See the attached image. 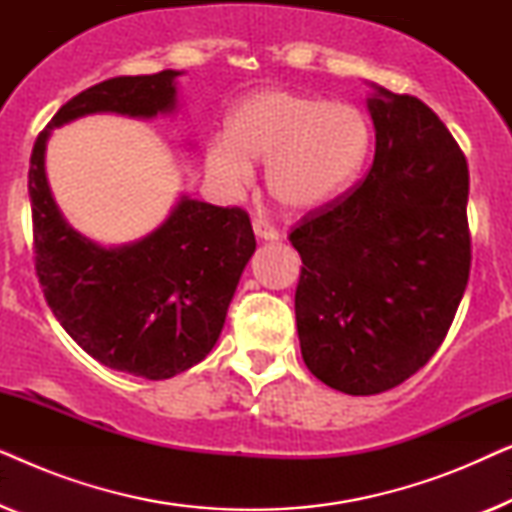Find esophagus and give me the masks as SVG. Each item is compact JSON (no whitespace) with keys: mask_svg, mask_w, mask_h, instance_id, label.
I'll return each mask as SVG.
<instances>
[{"mask_svg":"<svg viewBox=\"0 0 512 512\" xmlns=\"http://www.w3.org/2000/svg\"><path fill=\"white\" fill-rule=\"evenodd\" d=\"M251 226H254V233H256L258 240H263V242H275V240H279L277 228L270 226V223L265 221V219H254V223H251Z\"/></svg>","mask_w":512,"mask_h":512,"instance_id":"1","label":"esophagus"}]
</instances>
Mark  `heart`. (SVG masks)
<instances>
[{
	"label": "heart",
	"instance_id": "b5f03b06",
	"mask_svg": "<svg viewBox=\"0 0 512 512\" xmlns=\"http://www.w3.org/2000/svg\"><path fill=\"white\" fill-rule=\"evenodd\" d=\"M370 146L368 118L352 104L265 90L233 109L226 137L207 146L205 167L216 184L237 191L254 179L251 160L268 163L272 198L289 212L310 214L356 184Z\"/></svg>",
	"mask_w": 512,
	"mask_h": 512
}]
</instances>
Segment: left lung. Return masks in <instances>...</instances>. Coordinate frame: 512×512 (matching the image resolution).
I'll list each match as a JSON object with an SVG mask.
<instances>
[{
	"mask_svg": "<svg viewBox=\"0 0 512 512\" xmlns=\"http://www.w3.org/2000/svg\"><path fill=\"white\" fill-rule=\"evenodd\" d=\"M373 88L368 177L289 235L303 361L352 396L394 389L436 354L471 272L464 153L422 100Z\"/></svg>",
	"mask_w": 512,
	"mask_h": 512,
	"instance_id": "obj_1",
	"label": "left lung"
}]
</instances>
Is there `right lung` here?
Listing matches in <instances>:
<instances>
[{"mask_svg":"<svg viewBox=\"0 0 512 512\" xmlns=\"http://www.w3.org/2000/svg\"><path fill=\"white\" fill-rule=\"evenodd\" d=\"M177 76H116L62 104L30 158L34 268L55 319L102 366L144 380L184 373L212 352L256 249L249 214L181 195L142 240L102 247L69 226L46 179L53 128L100 114L153 118L177 109Z\"/></svg>","mask_w":512,"mask_h":512,"instance_id":"1","label":"right lung"}]
</instances>
